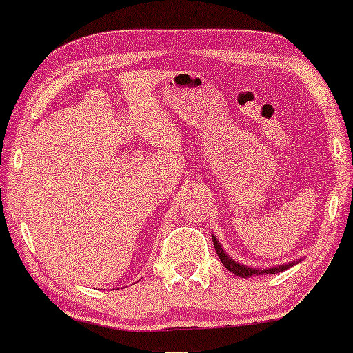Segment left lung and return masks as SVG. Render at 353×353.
I'll use <instances>...</instances> for the list:
<instances>
[{
	"instance_id": "obj_1",
	"label": "left lung",
	"mask_w": 353,
	"mask_h": 353,
	"mask_svg": "<svg viewBox=\"0 0 353 353\" xmlns=\"http://www.w3.org/2000/svg\"><path fill=\"white\" fill-rule=\"evenodd\" d=\"M212 241H214V248L216 250V254H219V257L221 260V263L225 265V268L228 270V272L234 273L236 276L239 278H250V276H259V274H273V273H281L284 270L294 267V265L301 262L302 259H297L294 260V262H288V263H283V265H276V267H270V268H254V267H248V265H243L239 263L238 260H233L230 257L228 254H226V250L221 248L220 241L215 238L214 234H212Z\"/></svg>"
}]
</instances>
